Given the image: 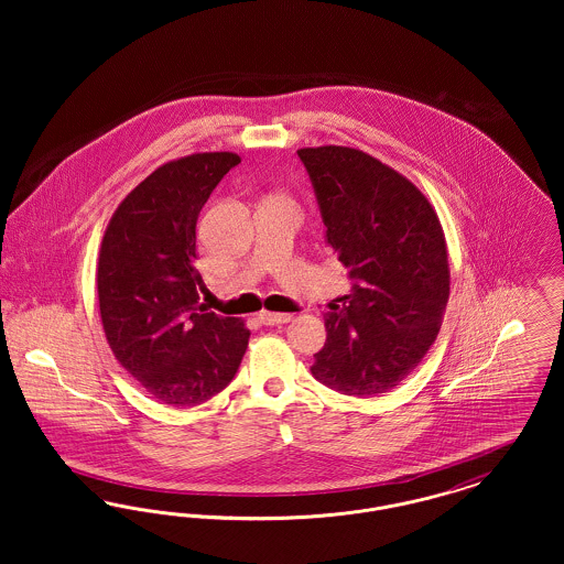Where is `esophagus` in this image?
Here are the masks:
<instances>
[{
    "label": "esophagus",
    "instance_id": "esophagus-1",
    "mask_svg": "<svg viewBox=\"0 0 564 564\" xmlns=\"http://www.w3.org/2000/svg\"><path fill=\"white\" fill-rule=\"evenodd\" d=\"M260 322L264 325H281V323L292 322V315L288 313H270V311H262L260 313Z\"/></svg>",
    "mask_w": 564,
    "mask_h": 564
}]
</instances>
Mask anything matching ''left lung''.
Instances as JSON below:
<instances>
[{"label":"left lung","mask_w":564,"mask_h":564,"mask_svg":"<svg viewBox=\"0 0 564 564\" xmlns=\"http://www.w3.org/2000/svg\"><path fill=\"white\" fill-rule=\"evenodd\" d=\"M325 237L352 292L329 304L313 376L345 395L398 387L437 338L451 295L446 237L430 198L375 156L345 145L297 150Z\"/></svg>","instance_id":"8db88e82"}]
</instances>
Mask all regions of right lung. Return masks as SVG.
<instances>
[{"mask_svg":"<svg viewBox=\"0 0 564 564\" xmlns=\"http://www.w3.org/2000/svg\"><path fill=\"white\" fill-rule=\"evenodd\" d=\"M235 152L164 162L111 215L97 262V295L109 349L156 402L192 408L212 400L241 366L242 319L198 302L196 219Z\"/></svg>","mask_w":564,"mask_h":564,"instance_id":"add662e5","label":"right lung"}]
</instances>
